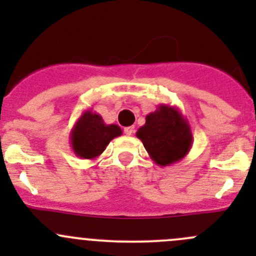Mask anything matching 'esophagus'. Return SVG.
<instances>
[{
	"mask_svg": "<svg viewBox=\"0 0 256 256\" xmlns=\"http://www.w3.org/2000/svg\"><path fill=\"white\" fill-rule=\"evenodd\" d=\"M134 131H135V128H134V126H128V128H124V132H125L128 136L132 135Z\"/></svg>",
	"mask_w": 256,
	"mask_h": 256,
	"instance_id": "obj_1",
	"label": "esophagus"
}]
</instances>
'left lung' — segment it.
I'll use <instances>...</instances> for the list:
<instances>
[{
    "mask_svg": "<svg viewBox=\"0 0 256 256\" xmlns=\"http://www.w3.org/2000/svg\"><path fill=\"white\" fill-rule=\"evenodd\" d=\"M152 161L161 167L170 166L187 156L193 136L187 118L180 109L161 104L146 116V122L136 132Z\"/></svg>",
    "mask_w": 256,
    "mask_h": 256,
    "instance_id": "8db88e82",
    "label": "left lung"
}]
</instances>
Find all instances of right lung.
<instances>
[{
	"label": "right lung",
	"mask_w": 256,
	"mask_h": 256,
	"mask_svg": "<svg viewBox=\"0 0 256 256\" xmlns=\"http://www.w3.org/2000/svg\"><path fill=\"white\" fill-rule=\"evenodd\" d=\"M118 125H106L102 115L92 109L80 115L70 131V144L76 156L84 160H94L105 151L112 138L121 136Z\"/></svg>",
	"instance_id": "add662e5"
}]
</instances>
